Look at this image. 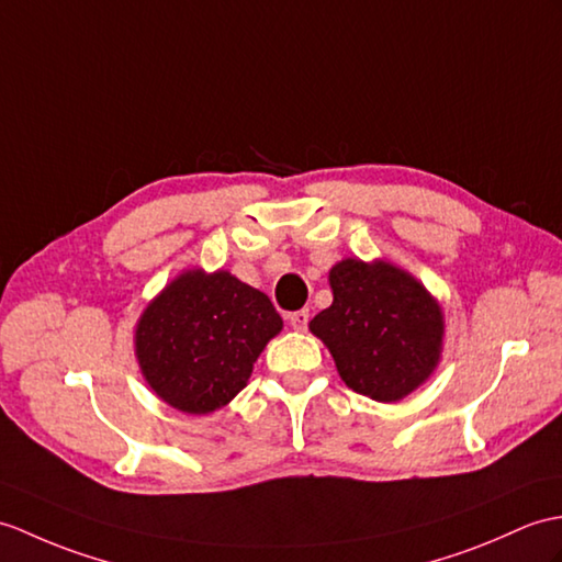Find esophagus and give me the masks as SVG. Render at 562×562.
<instances>
[{"label": "esophagus", "instance_id": "34e87169", "mask_svg": "<svg viewBox=\"0 0 562 562\" xmlns=\"http://www.w3.org/2000/svg\"><path fill=\"white\" fill-rule=\"evenodd\" d=\"M290 325H292L294 330H306V325H308V311L302 308V311L290 313Z\"/></svg>", "mask_w": 562, "mask_h": 562}]
</instances>
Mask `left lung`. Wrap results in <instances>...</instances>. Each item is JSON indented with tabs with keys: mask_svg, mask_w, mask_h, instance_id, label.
I'll return each instance as SVG.
<instances>
[{
	"mask_svg": "<svg viewBox=\"0 0 562 562\" xmlns=\"http://www.w3.org/2000/svg\"><path fill=\"white\" fill-rule=\"evenodd\" d=\"M333 304L308 323L347 387L393 404L422 387L442 357L446 316L412 272L390 260L342 258L328 272Z\"/></svg>",
	"mask_w": 562,
	"mask_h": 562,
	"instance_id": "left-lung-1",
	"label": "left lung"
}]
</instances>
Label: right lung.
I'll use <instances>...</instances> for the list:
<instances>
[{"label":"right lung","instance_id":"add662e5","mask_svg":"<svg viewBox=\"0 0 562 562\" xmlns=\"http://www.w3.org/2000/svg\"><path fill=\"white\" fill-rule=\"evenodd\" d=\"M270 299L229 270H181L136 321L140 375L184 414L222 409L246 387L260 351L280 335Z\"/></svg>","mask_w":562,"mask_h":562}]
</instances>
